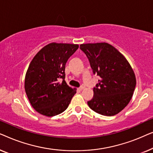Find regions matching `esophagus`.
I'll use <instances>...</instances> for the list:
<instances>
[{"instance_id":"1","label":"esophagus","mask_w":153,"mask_h":153,"mask_svg":"<svg viewBox=\"0 0 153 153\" xmlns=\"http://www.w3.org/2000/svg\"><path fill=\"white\" fill-rule=\"evenodd\" d=\"M83 88H84V86H83V85H81V86L79 87L78 89L79 90V91H82V90H83Z\"/></svg>"}]
</instances>
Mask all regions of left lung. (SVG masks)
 Masks as SVG:
<instances>
[{
  "instance_id": "obj_1",
  "label": "left lung",
  "mask_w": 153,
  "mask_h": 153,
  "mask_svg": "<svg viewBox=\"0 0 153 153\" xmlns=\"http://www.w3.org/2000/svg\"><path fill=\"white\" fill-rule=\"evenodd\" d=\"M88 59L94 74L100 77L93 88L89 107L103 116H111L120 112L132 97L136 77L128 61L109 44L102 42L80 45Z\"/></svg>"
}]
</instances>
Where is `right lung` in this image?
<instances>
[{
	"label": "right lung",
	"mask_w": 153,
	"mask_h": 153,
	"mask_svg": "<svg viewBox=\"0 0 153 153\" xmlns=\"http://www.w3.org/2000/svg\"><path fill=\"white\" fill-rule=\"evenodd\" d=\"M78 48L74 44H49L30 62L25 91L31 105L40 114L51 117L61 114L76 93L65 81V70L69 58Z\"/></svg>",
	"instance_id": "1"
}]
</instances>
